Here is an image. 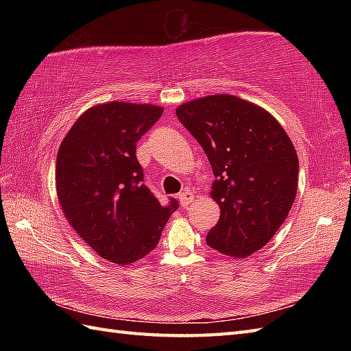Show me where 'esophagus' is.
<instances>
[{"mask_svg": "<svg viewBox=\"0 0 351 351\" xmlns=\"http://www.w3.org/2000/svg\"><path fill=\"white\" fill-rule=\"evenodd\" d=\"M193 199H195V195L190 190H184L180 195V205L182 208H187L193 202Z\"/></svg>", "mask_w": 351, "mask_h": 351, "instance_id": "obj_1", "label": "esophagus"}]
</instances>
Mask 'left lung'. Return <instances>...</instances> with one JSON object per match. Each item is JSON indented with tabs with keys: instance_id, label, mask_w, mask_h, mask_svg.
<instances>
[{
	"instance_id": "left-lung-1",
	"label": "left lung",
	"mask_w": 351,
	"mask_h": 351,
	"mask_svg": "<svg viewBox=\"0 0 351 351\" xmlns=\"http://www.w3.org/2000/svg\"><path fill=\"white\" fill-rule=\"evenodd\" d=\"M176 116L211 162V196L220 219L206 244L245 258L263 249L294 204L299 158L280 123L255 104L232 95L205 96Z\"/></svg>"
}]
</instances>
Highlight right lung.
<instances>
[{
  "mask_svg": "<svg viewBox=\"0 0 351 351\" xmlns=\"http://www.w3.org/2000/svg\"><path fill=\"white\" fill-rule=\"evenodd\" d=\"M162 114L156 106L110 102L73 123L57 154L56 187L71 226L104 259L128 265L158 244L178 208L145 185L137 141Z\"/></svg>",
  "mask_w": 351,
  "mask_h": 351,
  "instance_id": "obj_1",
  "label": "right lung"
}]
</instances>
